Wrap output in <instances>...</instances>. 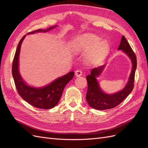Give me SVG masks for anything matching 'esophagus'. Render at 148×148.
Returning a JSON list of instances; mask_svg holds the SVG:
<instances>
[{"instance_id":"1","label":"esophagus","mask_w":148,"mask_h":148,"mask_svg":"<svg viewBox=\"0 0 148 148\" xmlns=\"http://www.w3.org/2000/svg\"><path fill=\"white\" fill-rule=\"evenodd\" d=\"M75 75L77 76V77H80V76L82 75V71L80 70H77V71H75Z\"/></svg>"}]
</instances>
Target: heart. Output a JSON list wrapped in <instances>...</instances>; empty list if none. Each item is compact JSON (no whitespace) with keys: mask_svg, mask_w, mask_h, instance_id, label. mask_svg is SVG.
<instances>
[{"mask_svg":"<svg viewBox=\"0 0 148 148\" xmlns=\"http://www.w3.org/2000/svg\"><path fill=\"white\" fill-rule=\"evenodd\" d=\"M101 39L94 35H89L79 42V47L84 51H89L87 57L93 62L104 59L109 51V46L106 41H100Z\"/></svg>","mask_w":148,"mask_h":148,"instance_id":"b5f03b06","label":"heart"}]
</instances>
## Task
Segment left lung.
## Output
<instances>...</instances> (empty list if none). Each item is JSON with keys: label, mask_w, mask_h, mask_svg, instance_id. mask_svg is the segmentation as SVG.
<instances>
[{"label": "left lung", "mask_w": 148, "mask_h": 148, "mask_svg": "<svg viewBox=\"0 0 148 148\" xmlns=\"http://www.w3.org/2000/svg\"><path fill=\"white\" fill-rule=\"evenodd\" d=\"M118 49L122 50L130 58L132 62V70L130 75L128 83L122 91L113 94V95H107L102 92L99 87V83L96 80V77H99L102 73L106 65L95 67L91 70V73L86 77L88 91L86 99L88 104L93 109L97 110H106L114 108L119 105L133 90L137 65L136 55L124 36H122Z\"/></svg>", "instance_id": "obj_1"}]
</instances>
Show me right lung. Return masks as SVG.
<instances>
[{
  "label": "right lung",
  "instance_id": "add662e5",
  "mask_svg": "<svg viewBox=\"0 0 148 148\" xmlns=\"http://www.w3.org/2000/svg\"><path fill=\"white\" fill-rule=\"evenodd\" d=\"M52 26L47 29H38L28 34L36 32H46L56 27ZM26 36L21 39L17 46L12 64V75L16 90L19 95L29 104L35 107L43 109H49L55 107L59 102L65 86L73 78L74 72L70 71L53 81L51 84L43 88H33L29 86L22 79L18 71V60L20 51L22 41Z\"/></svg>",
  "mask_w": 148,
  "mask_h": 148
}]
</instances>
